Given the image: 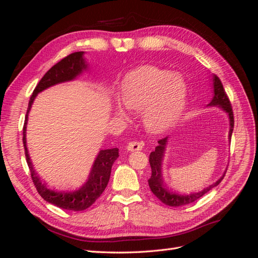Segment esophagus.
I'll return each instance as SVG.
<instances>
[{"label":"esophagus","mask_w":258,"mask_h":258,"mask_svg":"<svg viewBox=\"0 0 258 258\" xmlns=\"http://www.w3.org/2000/svg\"><path fill=\"white\" fill-rule=\"evenodd\" d=\"M143 148V143L140 141H131L127 145V150L129 152H136V151H141Z\"/></svg>","instance_id":"1"}]
</instances>
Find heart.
Instances as JSON below:
<instances>
[{
    "instance_id": "1",
    "label": "heart",
    "mask_w": 258,
    "mask_h": 258,
    "mask_svg": "<svg viewBox=\"0 0 258 258\" xmlns=\"http://www.w3.org/2000/svg\"><path fill=\"white\" fill-rule=\"evenodd\" d=\"M155 67H141L129 73L121 85L120 100L128 110L141 112L145 128L160 134L172 127L181 115L186 87L178 77ZM117 114L127 117L122 107Z\"/></svg>"
}]
</instances>
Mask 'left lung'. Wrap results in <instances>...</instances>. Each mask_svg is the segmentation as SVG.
<instances>
[{"mask_svg":"<svg viewBox=\"0 0 258 258\" xmlns=\"http://www.w3.org/2000/svg\"><path fill=\"white\" fill-rule=\"evenodd\" d=\"M214 98L211 101L210 105H220L224 111H226L229 115V119H230V130H229V139H231L232 135V130H233V123H235V119H233V112H232V107L231 103L229 101V98L226 93L223 84L221 80L218 79L216 75H214ZM167 139L168 138H163L158 141V146L155 147V151L151 153L150 155V165L152 168V175L148 179V185H150V188L152 192L157 197L162 204H165L170 207H181L185 205H189L191 202H195L201 198L204 195H206L208 191H210L212 188H214L215 186H217L222 182V179L224 178L225 174L218 179V181L212 185H210L207 188L204 190H201L200 192L196 194H190V195H178L174 194L172 191H170L166 185L163 184L162 181V176H161V162H162V157H163V153H165V148L167 144Z\"/></svg>","mask_w":258,"mask_h":258,"instance_id":"1","label":"left lung"}]
</instances>
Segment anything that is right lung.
Instances as JSON below:
<instances>
[{"label": "right lung", "instance_id": "obj_1", "mask_svg": "<svg viewBox=\"0 0 258 258\" xmlns=\"http://www.w3.org/2000/svg\"><path fill=\"white\" fill-rule=\"evenodd\" d=\"M86 67L87 66L85 64V61L83 59V51H76L69 54L63 59H61L58 63L51 67L42 77V80L38 82L33 90V93L30 97L25 124H23L22 129V142L23 146H25L26 159L31 172V177H32L37 192L49 204L69 211H83L88 209L101 196V194L104 191L105 187L107 186L108 179H110L113 163L119 156L118 148L102 150L99 153L95 165H93L89 174L88 181L86 182L81 189L75 191H57L46 186V184L43 183L35 173L32 163L30 161L26 144V126L31 105H32L33 100L38 92L50 87V86L75 79L77 75L82 73L84 69H86Z\"/></svg>", "mask_w": 258, "mask_h": 258}]
</instances>
